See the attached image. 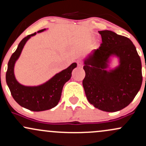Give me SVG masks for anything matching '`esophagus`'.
I'll use <instances>...</instances> for the list:
<instances>
[{"mask_svg": "<svg viewBox=\"0 0 146 146\" xmlns=\"http://www.w3.org/2000/svg\"><path fill=\"white\" fill-rule=\"evenodd\" d=\"M77 64H78V66H83V64H82V62L81 61H80V60H78V62H77Z\"/></svg>", "mask_w": 146, "mask_h": 146, "instance_id": "obj_1", "label": "esophagus"}]
</instances>
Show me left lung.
Returning <instances> with one entry per match:
<instances>
[{"label": "left lung", "mask_w": 146, "mask_h": 146, "mask_svg": "<svg viewBox=\"0 0 146 146\" xmlns=\"http://www.w3.org/2000/svg\"><path fill=\"white\" fill-rule=\"evenodd\" d=\"M102 43L84 60L82 84L86 98L95 108L116 112L131 103L142 84L141 62L136 47L127 37L108 30L99 31ZM120 58V65L108 72L110 56Z\"/></svg>", "instance_id": "obj_1"}]
</instances>
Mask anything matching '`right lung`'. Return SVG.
<instances>
[{"label": "right lung", "instance_id": "right-lung-1", "mask_svg": "<svg viewBox=\"0 0 146 146\" xmlns=\"http://www.w3.org/2000/svg\"><path fill=\"white\" fill-rule=\"evenodd\" d=\"M44 30H40L38 33ZM36 34V32L23 38L18 44L17 49L11 55L8 62L6 82L13 98L18 104L28 110L38 112L51 109L58 105L64 85L71 78L72 71L77 67V63H73L67 68L57 73L51 80L40 86H25L18 83L14 76L15 62L19 58L26 42Z\"/></svg>", "mask_w": 146, "mask_h": 146}]
</instances>
